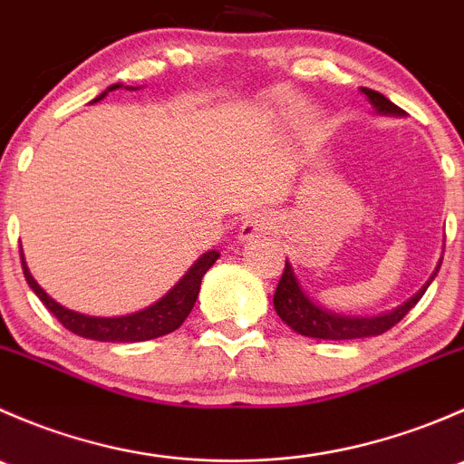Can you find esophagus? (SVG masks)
I'll use <instances>...</instances> for the list:
<instances>
[{
	"label": "esophagus",
	"instance_id": "34e87169",
	"mask_svg": "<svg viewBox=\"0 0 464 464\" xmlns=\"http://www.w3.org/2000/svg\"><path fill=\"white\" fill-rule=\"evenodd\" d=\"M271 228H274V222H271V219H269V215L251 213L249 218H246L245 222H242L240 237H242V240H251V237L265 236V233H269Z\"/></svg>",
	"mask_w": 464,
	"mask_h": 464
}]
</instances>
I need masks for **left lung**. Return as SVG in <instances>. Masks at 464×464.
<instances>
[{"label":"left lung","mask_w":464,"mask_h":464,"mask_svg":"<svg viewBox=\"0 0 464 464\" xmlns=\"http://www.w3.org/2000/svg\"><path fill=\"white\" fill-rule=\"evenodd\" d=\"M362 92L366 93L368 101L377 107V111L382 114H404V110L395 105V102L388 101L386 96L375 92V89L362 87ZM438 269L435 274L440 271ZM435 274L431 276V280L435 278ZM429 280L409 303H404L401 307H397L395 312L383 316H375V319H350V316H341V314H332V312L323 310V307L312 303L310 298L303 294L301 285H298L296 276H294V269L289 262H285L283 276L278 280V287H276L274 294V307L278 312V316L292 327L294 332L303 336H314V339H332V341H343V339H363V336H375V334H383L391 327H395L397 323L404 319L406 314L411 312V307H415V303L424 296L427 287L431 285Z\"/></svg>","instance_id":"left-lung-1"}]
</instances>
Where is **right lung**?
Masks as SVG:
<instances>
[{"instance_id": "add662e5", "label": "right lung", "mask_w": 464, "mask_h": 464, "mask_svg": "<svg viewBox=\"0 0 464 464\" xmlns=\"http://www.w3.org/2000/svg\"><path fill=\"white\" fill-rule=\"evenodd\" d=\"M111 89H119V85H111L107 92H111ZM107 92H102L101 96L93 98V101L105 98ZM218 258V251L204 254L202 258L190 266L188 274H186L184 278L161 298V301L154 303L148 310L137 312V314L130 316H119V319H98V316H85L78 314V312L67 310V307H63L60 303H55L53 298L35 283V278L31 276L24 258H22V269H24L26 283L31 285V289L37 294V298L44 303L46 310L63 323L69 332L93 341H125V343H134V341L157 339V336L168 334V332H175L177 327L186 321V316L193 310L195 301H198L199 285H202L204 274L215 265Z\"/></svg>"}]
</instances>
